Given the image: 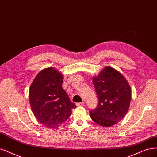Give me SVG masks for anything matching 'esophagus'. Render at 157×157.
Listing matches in <instances>:
<instances>
[{
	"mask_svg": "<svg viewBox=\"0 0 157 157\" xmlns=\"http://www.w3.org/2000/svg\"><path fill=\"white\" fill-rule=\"evenodd\" d=\"M85 104L84 102H82V103H75V105H76L77 107H79V106H83Z\"/></svg>",
	"mask_w": 157,
	"mask_h": 157,
	"instance_id": "obj_1",
	"label": "esophagus"
}]
</instances>
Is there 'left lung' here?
Masks as SVG:
<instances>
[{
	"label": "left lung",
	"instance_id": "left-lung-1",
	"mask_svg": "<svg viewBox=\"0 0 157 157\" xmlns=\"http://www.w3.org/2000/svg\"><path fill=\"white\" fill-rule=\"evenodd\" d=\"M98 103L90 111L95 123L109 127L117 124L126 115L131 99L129 83L120 72L111 67H105L97 76L92 78Z\"/></svg>",
	"mask_w": 157,
	"mask_h": 157
}]
</instances>
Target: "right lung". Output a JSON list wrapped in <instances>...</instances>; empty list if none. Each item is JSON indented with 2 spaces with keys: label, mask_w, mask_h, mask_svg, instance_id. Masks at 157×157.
<instances>
[{
  "label": "right lung",
  "mask_w": 157,
  "mask_h": 157,
  "mask_svg": "<svg viewBox=\"0 0 157 157\" xmlns=\"http://www.w3.org/2000/svg\"><path fill=\"white\" fill-rule=\"evenodd\" d=\"M63 76L53 67L39 72L29 90L32 111L39 123L50 129L60 126L76 107L62 87Z\"/></svg>",
  "instance_id": "right-lung-1"
}]
</instances>
